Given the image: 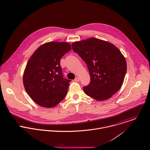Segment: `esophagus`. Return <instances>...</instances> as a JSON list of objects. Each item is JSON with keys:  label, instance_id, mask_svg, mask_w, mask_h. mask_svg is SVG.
<instances>
[{"label": "esophagus", "instance_id": "esophagus-1", "mask_svg": "<svg viewBox=\"0 0 150 150\" xmlns=\"http://www.w3.org/2000/svg\"><path fill=\"white\" fill-rule=\"evenodd\" d=\"M79 80H80V79H79V78L78 77H76V78H75V79H74V81L77 82H79Z\"/></svg>", "mask_w": 150, "mask_h": 150}]
</instances>
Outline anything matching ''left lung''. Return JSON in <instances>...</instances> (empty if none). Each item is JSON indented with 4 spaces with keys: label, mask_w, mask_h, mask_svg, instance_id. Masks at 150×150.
<instances>
[{
    "label": "left lung",
    "mask_w": 150,
    "mask_h": 150,
    "mask_svg": "<svg viewBox=\"0 0 150 150\" xmlns=\"http://www.w3.org/2000/svg\"><path fill=\"white\" fill-rule=\"evenodd\" d=\"M73 50L87 64L90 82L83 87L89 96L106 100L122 86L127 69L125 57L112 43L91 38L72 43Z\"/></svg>",
    "instance_id": "1"
}]
</instances>
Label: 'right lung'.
<instances>
[{
    "mask_svg": "<svg viewBox=\"0 0 150 150\" xmlns=\"http://www.w3.org/2000/svg\"><path fill=\"white\" fill-rule=\"evenodd\" d=\"M71 50L68 42H50L42 45L30 56L24 71L23 84L39 105L54 107L67 94L70 81L63 78L60 60Z\"/></svg>",
    "mask_w": 150,
    "mask_h": 150,
    "instance_id": "1",
    "label": "right lung"
}]
</instances>
